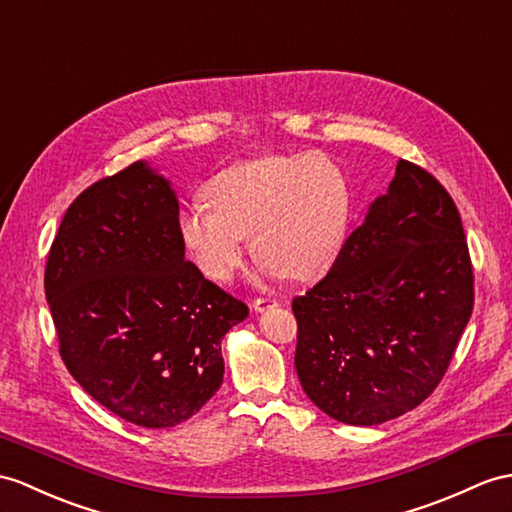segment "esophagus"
<instances>
[{
	"label": "esophagus",
	"mask_w": 512,
	"mask_h": 512,
	"mask_svg": "<svg viewBox=\"0 0 512 512\" xmlns=\"http://www.w3.org/2000/svg\"><path fill=\"white\" fill-rule=\"evenodd\" d=\"M276 306H278V302L273 297H258L252 302V308L256 310V313H267V310L276 308Z\"/></svg>",
	"instance_id": "obj_1"
}]
</instances>
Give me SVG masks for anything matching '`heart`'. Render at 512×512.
Masks as SVG:
<instances>
[{"instance_id": "heart-1", "label": "heart", "mask_w": 512, "mask_h": 512, "mask_svg": "<svg viewBox=\"0 0 512 512\" xmlns=\"http://www.w3.org/2000/svg\"><path fill=\"white\" fill-rule=\"evenodd\" d=\"M209 204L180 215V234L208 280L226 284L245 258V239L263 276L313 280L339 258L350 221V184L328 156H265L206 184Z\"/></svg>"}]
</instances>
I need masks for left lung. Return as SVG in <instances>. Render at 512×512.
<instances>
[{
  "mask_svg": "<svg viewBox=\"0 0 512 512\" xmlns=\"http://www.w3.org/2000/svg\"><path fill=\"white\" fill-rule=\"evenodd\" d=\"M471 310L473 271L454 199L400 160L328 276L293 299L297 378L332 419L378 426L436 389Z\"/></svg>",
  "mask_w": 512,
  "mask_h": 512,
  "instance_id": "left-lung-1",
  "label": "left lung"
}]
</instances>
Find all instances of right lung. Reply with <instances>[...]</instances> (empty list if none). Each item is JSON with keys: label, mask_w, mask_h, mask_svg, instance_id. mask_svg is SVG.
<instances>
[{"label": "right lung", "mask_w": 512, "mask_h": 512, "mask_svg": "<svg viewBox=\"0 0 512 512\" xmlns=\"http://www.w3.org/2000/svg\"><path fill=\"white\" fill-rule=\"evenodd\" d=\"M45 297L71 376L143 428L178 426L219 391L221 339L249 315L184 258L178 195L145 160L69 206Z\"/></svg>", "instance_id": "right-lung-1"}]
</instances>
